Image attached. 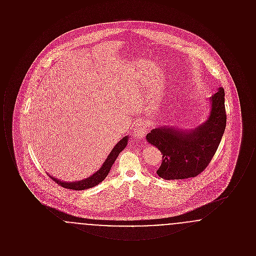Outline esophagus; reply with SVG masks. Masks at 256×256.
<instances>
[{"mask_svg":"<svg viewBox=\"0 0 256 256\" xmlns=\"http://www.w3.org/2000/svg\"><path fill=\"white\" fill-rule=\"evenodd\" d=\"M148 132V124L143 120H138L134 124V135L137 138L143 139Z\"/></svg>","mask_w":256,"mask_h":256,"instance_id":"obj_1","label":"esophagus"}]
</instances>
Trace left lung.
I'll use <instances>...</instances> for the list:
<instances>
[{"instance_id":"1","label":"left lung","mask_w":256,"mask_h":256,"mask_svg":"<svg viewBox=\"0 0 256 256\" xmlns=\"http://www.w3.org/2000/svg\"><path fill=\"white\" fill-rule=\"evenodd\" d=\"M210 100L211 111L206 122L195 130L183 132L163 126L146 134L148 142L162 154L156 170L160 178L167 180L195 178L213 158L226 124L224 88L220 87Z\"/></svg>"}]
</instances>
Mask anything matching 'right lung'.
<instances>
[{"label":"right lung","mask_w":256,"mask_h":256,"mask_svg":"<svg viewBox=\"0 0 256 256\" xmlns=\"http://www.w3.org/2000/svg\"><path fill=\"white\" fill-rule=\"evenodd\" d=\"M128 140V136H124L122 139H121L116 144V146L113 148V150H111V152H110V156H108V158L106 159V161L104 162V164L100 167V169L97 170L95 174H93V176H89L88 178H86V180H80V182H60V180H56V178H52L50 176V178L54 182L58 183V185H60V186L64 187V188H67V189L86 190V189L92 188V187L98 185V183L102 182L106 178V176L108 174L113 163L115 162V160L118 158L119 154L126 146Z\"/></svg>","instance_id":"1"}]
</instances>
